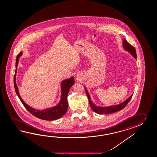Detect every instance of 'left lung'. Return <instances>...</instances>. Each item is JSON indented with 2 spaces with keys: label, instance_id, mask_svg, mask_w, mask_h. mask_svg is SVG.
Segmentation results:
<instances>
[{
  "label": "left lung",
  "instance_id": "1",
  "mask_svg": "<svg viewBox=\"0 0 157 157\" xmlns=\"http://www.w3.org/2000/svg\"><path fill=\"white\" fill-rule=\"evenodd\" d=\"M122 47L124 48V50L128 52L131 55H132V57H134L136 59V50H135V48L128 43L127 42V40L124 39H123ZM85 89L86 93L87 96L89 99L90 107L94 112L99 114L112 113L116 112L117 111L122 110L126 106L127 104L128 103V102L130 101V100H131V98L133 95V94H132L130 97H129L126 100H124V102H122V103L119 104L117 105H114L108 106V107H101V106L96 105L94 103L93 101L91 100L90 94L89 93L88 91L87 90L86 88L85 87Z\"/></svg>",
  "mask_w": 157,
  "mask_h": 157
}]
</instances>
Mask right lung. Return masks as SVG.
Returning <instances> with one entry per match:
<instances>
[{"mask_svg": "<svg viewBox=\"0 0 157 157\" xmlns=\"http://www.w3.org/2000/svg\"><path fill=\"white\" fill-rule=\"evenodd\" d=\"M22 54H23V52H21L17 55L16 63V72L14 76V86L15 88V91L16 93L17 96L19 98L21 101L22 102V103L23 104L24 107L26 108L27 110L37 118L47 121L55 120L60 118L67 112V109H68L67 96L71 87L73 86V85L75 83L74 77L72 76L70 78L65 79L61 82L60 83L61 94H60V101L56 105L51 108L44 109L43 110L36 109L32 108L28 104H27L22 99L19 93L18 87L17 86V83L16 82V77L17 75V66L18 64V61H19L20 58L22 56Z\"/></svg>", "mask_w": 157, "mask_h": 157, "instance_id": "add662e5", "label": "right lung"}]
</instances>
